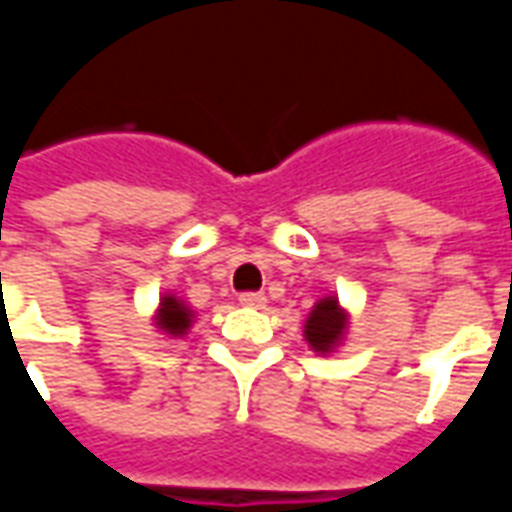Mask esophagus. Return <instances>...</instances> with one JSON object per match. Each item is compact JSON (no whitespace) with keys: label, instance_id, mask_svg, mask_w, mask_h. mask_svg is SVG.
Here are the masks:
<instances>
[{"label":"esophagus","instance_id":"esophagus-1","mask_svg":"<svg viewBox=\"0 0 512 512\" xmlns=\"http://www.w3.org/2000/svg\"><path fill=\"white\" fill-rule=\"evenodd\" d=\"M241 304L244 307H252V310H263L266 307V296L263 293H255V290H249V293H241Z\"/></svg>","mask_w":512,"mask_h":512}]
</instances>
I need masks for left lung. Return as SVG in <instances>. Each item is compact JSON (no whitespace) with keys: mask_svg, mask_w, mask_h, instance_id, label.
<instances>
[{"mask_svg":"<svg viewBox=\"0 0 512 512\" xmlns=\"http://www.w3.org/2000/svg\"><path fill=\"white\" fill-rule=\"evenodd\" d=\"M345 323H348L345 312L340 310L337 299L329 296V299H321L312 307L310 318H307V326H304V337H307V343H310L315 351L329 354L334 345L343 340Z\"/></svg>","mask_w":512,"mask_h":512,"instance_id":"1","label":"left lung"}]
</instances>
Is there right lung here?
Here are the masks:
<instances>
[{
	"instance_id": "obj_1",
	"label": "right lung",
	"mask_w": 512,
	"mask_h": 512,
	"mask_svg": "<svg viewBox=\"0 0 512 512\" xmlns=\"http://www.w3.org/2000/svg\"><path fill=\"white\" fill-rule=\"evenodd\" d=\"M158 329H164L172 337H180V334H186V329L191 326V310L178 301L175 296H164L161 299V307H158Z\"/></svg>"
}]
</instances>
